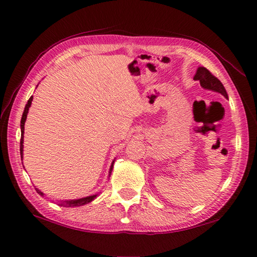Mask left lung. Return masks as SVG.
Listing matches in <instances>:
<instances>
[{
    "mask_svg": "<svg viewBox=\"0 0 257 257\" xmlns=\"http://www.w3.org/2000/svg\"><path fill=\"white\" fill-rule=\"evenodd\" d=\"M194 79L199 80L201 86L203 87V88L217 91L224 96L225 98H227V92L224 88V86H223L221 81L205 67L198 68V70H196V74L194 75Z\"/></svg>",
    "mask_w": 257,
    "mask_h": 257,
    "instance_id": "left-lung-1",
    "label": "left lung"
}]
</instances>
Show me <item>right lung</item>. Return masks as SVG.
<instances>
[{
	"label": "right lung",
	"instance_id": "1",
	"mask_svg": "<svg viewBox=\"0 0 257 257\" xmlns=\"http://www.w3.org/2000/svg\"><path fill=\"white\" fill-rule=\"evenodd\" d=\"M32 100H33V96L30 98L29 100H27V103L25 105V108H24V111H23V116H22V119H21V141H20V151H21V158H23V139H24V124H25V120H26V117H27V112H29V108L31 107V103H32ZM113 162L111 163V168H110V171H109V173H111L112 171V166ZM110 176V174H109ZM37 193L43 195V193L41 192L40 190L36 189ZM97 195H90V196H86V198H83V199H78V200H72V201H61L58 202V205L59 206H80V205H84V204H87L89 203V202H91L92 200H94L96 198Z\"/></svg>",
	"mask_w": 257,
	"mask_h": 257
}]
</instances>
